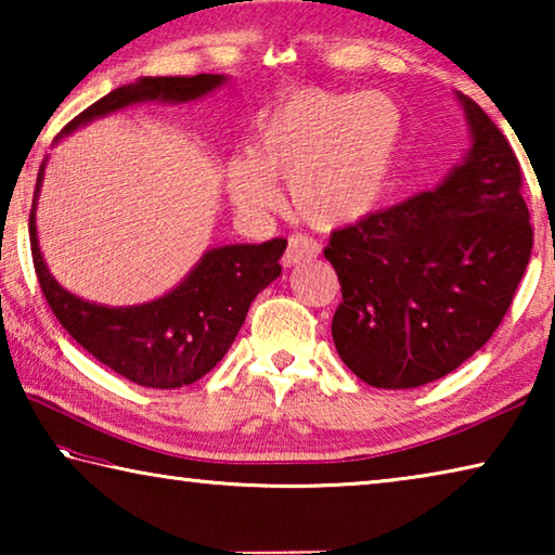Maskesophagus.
Returning a JSON list of instances; mask_svg holds the SVG:
<instances>
[{"label":"esophagus","instance_id":"esophagus-1","mask_svg":"<svg viewBox=\"0 0 555 555\" xmlns=\"http://www.w3.org/2000/svg\"><path fill=\"white\" fill-rule=\"evenodd\" d=\"M318 251H321V244L315 240L306 237V234H294V237L288 240V249L284 259H281V264L284 267H296L300 261H311L318 257Z\"/></svg>","mask_w":555,"mask_h":555}]
</instances>
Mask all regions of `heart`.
<instances>
[{"instance_id":"heart-1","label":"heart","mask_w":555,"mask_h":555,"mask_svg":"<svg viewBox=\"0 0 555 555\" xmlns=\"http://www.w3.org/2000/svg\"><path fill=\"white\" fill-rule=\"evenodd\" d=\"M403 112L382 92L306 88L259 119L251 156H234L224 183L240 210L259 215L288 205L315 230H343L379 208L397 173Z\"/></svg>"}]
</instances>
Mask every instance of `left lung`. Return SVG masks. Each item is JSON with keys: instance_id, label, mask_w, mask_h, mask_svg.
Instances as JSON below:
<instances>
[{"instance_id": "obj_1", "label": "left lung", "mask_w": 555, "mask_h": 555, "mask_svg": "<svg viewBox=\"0 0 555 555\" xmlns=\"http://www.w3.org/2000/svg\"><path fill=\"white\" fill-rule=\"evenodd\" d=\"M469 152L434 191L331 234L323 249L343 304L340 360L377 389L446 377L490 340L529 264L521 168L475 100L455 92Z\"/></svg>"}]
</instances>
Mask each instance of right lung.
<instances>
[{
    "label": "right lung",
    "instance_id": "right-lung-1",
    "mask_svg": "<svg viewBox=\"0 0 555 555\" xmlns=\"http://www.w3.org/2000/svg\"><path fill=\"white\" fill-rule=\"evenodd\" d=\"M224 80V75L212 73L193 78H139L80 112L63 127L61 137L137 102L183 105L201 100L218 90ZM43 171L46 158L36 178L29 237L36 276L61 325L95 360L139 387L178 389L198 382L230 350L251 300L281 274L279 259L286 249V240L212 247L188 271L181 284L149 304L117 308L90 304L65 291L43 261L36 232V201Z\"/></svg>",
    "mask_w": 555,
    "mask_h": 555
}]
</instances>
